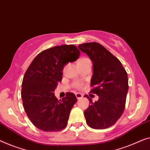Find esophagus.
Here are the masks:
<instances>
[{"label": "esophagus", "mask_w": 150, "mask_h": 150, "mask_svg": "<svg viewBox=\"0 0 150 150\" xmlns=\"http://www.w3.org/2000/svg\"><path fill=\"white\" fill-rule=\"evenodd\" d=\"M75 96H76V97H77V99H80V98H81L83 97V94L81 93H76Z\"/></svg>", "instance_id": "obj_1"}]
</instances>
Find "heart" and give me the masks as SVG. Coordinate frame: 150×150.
<instances>
[{
  "label": "heart",
  "instance_id": "b5f03b06",
  "mask_svg": "<svg viewBox=\"0 0 150 150\" xmlns=\"http://www.w3.org/2000/svg\"><path fill=\"white\" fill-rule=\"evenodd\" d=\"M91 62V61L88 59V58L83 57V58H81V59L78 61L77 64L78 63H83V62ZM74 86L75 88L77 89H81L83 88V83H81V82H76V83H75L74 86Z\"/></svg>",
  "mask_w": 150,
  "mask_h": 150
}]
</instances>
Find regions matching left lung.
Instances as JSON below:
<instances>
[{"instance_id":"left-lung-1","label":"left lung","mask_w":150,"mask_h":150,"mask_svg":"<svg viewBox=\"0 0 150 150\" xmlns=\"http://www.w3.org/2000/svg\"><path fill=\"white\" fill-rule=\"evenodd\" d=\"M78 47L93 62L90 93L99 96L93 102L88 95L84 96L91 104L84 111L86 122L95 129L108 128L124 112L129 89L127 73L119 60L100 44L89 42Z\"/></svg>"}]
</instances>
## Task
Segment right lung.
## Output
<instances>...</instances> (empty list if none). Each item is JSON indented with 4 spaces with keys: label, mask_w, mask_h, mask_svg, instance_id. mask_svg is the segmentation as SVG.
Masks as SVG:
<instances>
[{
    "label": "right lung",
    "mask_w": 150,
    "mask_h": 150,
    "mask_svg": "<svg viewBox=\"0 0 150 150\" xmlns=\"http://www.w3.org/2000/svg\"><path fill=\"white\" fill-rule=\"evenodd\" d=\"M80 51L73 44L57 46L39 53L25 71L21 98L30 121L40 130L59 131L67 125L77 98L73 93L58 100L54 91L61 81L64 65L75 61Z\"/></svg>",
    "instance_id": "add662e5"
}]
</instances>
